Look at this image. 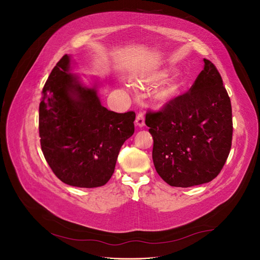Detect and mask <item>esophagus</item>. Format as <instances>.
<instances>
[{
    "label": "esophagus",
    "instance_id": "obj_1",
    "mask_svg": "<svg viewBox=\"0 0 260 260\" xmlns=\"http://www.w3.org/2000/svg\"><path fill=\"white\" fill-rule=\"evenodd\" d=\"M136 124L138 125V127H143V125L145 124V120H144V115L142 113H139L137 115V118H136Z\"/></svg>",
    "mask_w": 260,
    "mask_h": 260
}]
</instances>
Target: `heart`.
I'll list each match as a JSON object with an SVG mask.
<instances>
[{
    "mask_svg": "<svg viewBox=\"0 0 260 260\" xmlns=\"http://www.w3.org/2000/svg\"><path fill=\"white\" fill-rule=\"evenodd\" d=\"M179 89H180V83L179 82L172 83L170 86H168L166 90H164L160 93L159 99L162 100V101H167V100H170L172 98H175L177 94H178V92H179Z\"/></svg>",
    "mask_w": 260,
    "mask_h": 260,
    "instance_id": "obj_1",
    "label": "heart"
}]
</instances>
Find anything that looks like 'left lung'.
Wrapping results in <instances>:
<instances>
[{
  "instance_id": "8db88e82",
  "label": "left lung",
  "mask_w": 260,
  "mask_h": 260,
  "mask_svg": "<svg viewBox=\"0 0 260 260\" xmlns=\"http://www.w3.org/2000/svg\"><path fill=\"white\" fill-rule=\"evenodd\" d=\"M187 92L159 111H147L153 161L171 186L210 182L223 168L232 145V107L218 69L208 59Z\"/></svg>"
}]
</instances>
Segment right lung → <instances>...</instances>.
Masks as SVG:
<instances>
[{"mask_svg":"<svg viewBox=\"0 0 260 260\" xmlns=\"http://www.w3.org/2000/svg\"><path fill=\"white\" fill-rule=\"evenodd\" d=\"M66 54L46 80L39 106L41 149L54 175L78 187H98L114 174L120 148L135 132L136 113L102 106L95 89L68 73Z\"/></svg>","mask_w":260,"mask_h":260,"instance_id":"1","label":"right lung"}]
</instances>
